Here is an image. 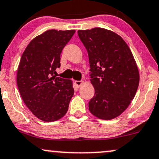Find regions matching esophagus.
I'll use <instances>...</instances> for the list:
<instances>
[{
    "instance_id": "1",
    "label": "esophagus",
    "mask_w": 159,
    "mask_h": 159,
    "mask_svg": "<svg viewBox=\"0 0 159 159\" xmlns=\"http://www.w3.org/2000/svg\"><path fill=\"white\" fill-rule=\"evenodd\" d=\"M83 81H75V85L77 86V88H80L81 85L83 84Z\"/></svg>"
}]
</instances>
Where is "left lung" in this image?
Segmentation results:
<instances>
[{"label":"left lung","instance_id":"obj_1","mask_svg":"<svg viewBox=\"0 0 159 159\" xmlns=\"http://www.w3.org/2000/svg\"><path fill=\"white\" fill-rule=\"evenodd\" d=\"M77 32L89 54L95 89L89 103L90 112L105 120L116 118L130 105L139 84L134 57L125 41L112 31L95 27Z\"/></svg>","mask_w":159,"mask_h":159}]
</instances>
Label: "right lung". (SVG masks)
<instances>
[{"label": "right lung", "mask_w": 159, "mask_h": 159, "mask_svg": "<svg viewBox=\"0 0 159 159\" xmlns=\"http://www.w3.org/2000/svg\"><path fill=\"white\" fill-rule=\"evenodd\" d=\"M76 31L50 29L31 40L20 61L17 84L25 105L43 121L66 115L74 90L73 81L56 77L60 54Z\"/></svg>", "instance_id": "1"}]
</instances>
